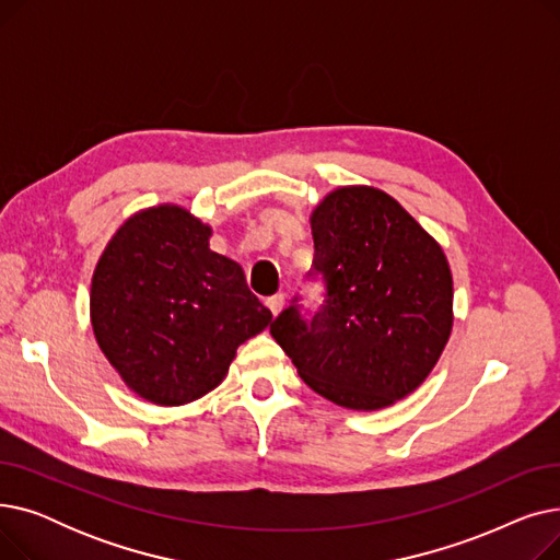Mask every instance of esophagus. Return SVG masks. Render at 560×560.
Masks as SVG:
<instances>
[{
  "instance_id": "esophagus-1",
  "label": "esophagus",
  "mask_w": 560,
  "mask_h": 560,
  "mask_svg": "<svg viewBox=\"0 0 560 560\" xmlns=\"http://www.w3.org/2000/svg\"><path fill=\"white\" fill-rule=\"evenodd\" d=\"M283 304H285V295H283V292H277V295L265 300V306H268V308L272 311V315H277V313L283 308Z\"/></svg>"
}]
</instances>
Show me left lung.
I'll use <instances>...</instances> for the list:
<instances>
[{
	"instance_id": "1",
	"label": "left lung",
	"mask_w": 560,
	"mask_h": 560,
	"mask_svg": "<svg viewBox=\"0 0 560 560\" xmlns=\"http://www.w3.org/2000/svg\"><path fill=\"white\" fill-rule=\"evenodd\" d=\"M313 265L325 283L311 315L300 295L272 338L322 397L376 410L413 393L452 334V272L431 235L386 192L349 186L311 215Z\"/></svg>"
}]
</instances>
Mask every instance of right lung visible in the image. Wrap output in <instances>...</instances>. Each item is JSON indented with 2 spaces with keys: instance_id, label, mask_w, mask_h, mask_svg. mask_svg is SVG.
I'll return each mask as SVG.
<instances>
[{
  "instance_id": "right-lung-1",
  "label": "right lung",
  "mask_w": 560,
  "mask_h": 560,
  "mask_svg": "<svg viewBox=\"0 0 560 560\" xmlns=\"http://www.w3.org/2000/svg\"><path fill=\"white\" fill-rule=\"evenodd\" d=\"M211 226L179 206L129 218L106 245L91 288L95 338L125 384L159 406L220 386L272 313L238 262L211 252Z\"/></svg>"
}]
</instances>
